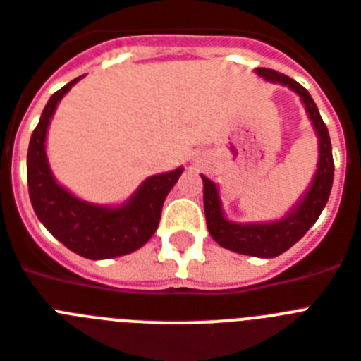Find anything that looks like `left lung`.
I'll return each instance as SVG.
<instances>
[{"mask_svg":"<svg viewBox=\"0 0 361 361\" xmlns=\"http://www.w3.org/2000/svg\"><path fill=\"white\" fill-rule=\"evenodd\" d=\"M255 73L266 82L281 84L292 90L305 106L314 135L319 138V163L313 180L302 197L298 198L296 204L281 219L266 221V223H236L228 219L223 212L219 185H215L209 178L200 174L204 183V212H206V225L209 234L221 247L249 257L274 258L302 240L322 214L334 183V157H331L328 127L320 118L319 109L307 90L296 80H292L290 76L281 75L274 69L260 67L255 69Z\"/></svg>","mask_w":361,"mask_h":361,"instance_id":"8db88e82","label":"left lung"}]
</instances>
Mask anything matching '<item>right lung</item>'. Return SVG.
I'll use <instances>...</instances> for the list:
<instances>
[{
	"label": "right lung",
	"mask_w": 361,
	"mask_h": 361,
	"mask_svg": "<svg viewBox=\"0 0 361 361\" xmlns=\"http://www.w3.org/2000/svg\"><path fill=\"white\" fill-rule=\"evenodd\" d=\"M82 76L71 80L48 99L27 149V187L37 217L56 240L90 260L135 252L155 234L164 198L183 172V166L149 176L125 202L103 206L82 200L58 183L47 155L48 125L59 101Z\"/></svg>",
	"instance_id": "1"
}]
</instances>
